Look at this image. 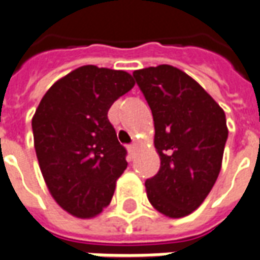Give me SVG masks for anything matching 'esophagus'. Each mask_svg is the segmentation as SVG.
Segmentation results:
<instances>
[{"label":"esophagus","instance_id":"34e87169","mask_svg":"<svg viewBox=\"0 0 260 260\" xmlns=\"http://www.w3.org/2000/svg\"><path fill=\"white\" fill-rule=\"evenodd\" d=\"M136 149H138V146H136V145H129V146H128V152H129L131 156H134V154H135Z\"/></svg>","mask_w":260,"mask_h":260}]
</instances>
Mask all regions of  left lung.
Here are the masks:
<instances>
[{"label": "left lung", "instance_id": "obj_1", "mask_svg": "<svg viewBox=\"0 0 260 260\" xmlns=\"http://www.w3.org/2000/svg\"><path fill=\"white\" fill-rule=\"evenodd\" d=\"M154 122L160 170L145 182L147 199L180 218L201 206L217 180L229 128L223 108L184 71L158 65L134 72Z\"/></svg>", "mask_w": 260, "mask_h": 260}]
</instances>
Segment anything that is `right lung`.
Listing matches in <instances>:
<instances>
[{"label":"right lung","mask_w":260,"mask_h":260,"mask_svg":"<svg viewBox=\"0 0 260 260\" xmlns=\"http://www.w3.org/2000/svg\"><path fill=\"white\" fill-rule=\"evenodd\" d=\"M134 86L125 71L83 65L48 89L31 118L46 185L75 217L100 214L128 166L107 113Z\"/></svg>","instance_id":"add662e5"}]
</instances>
